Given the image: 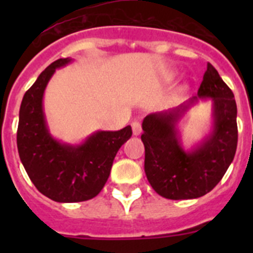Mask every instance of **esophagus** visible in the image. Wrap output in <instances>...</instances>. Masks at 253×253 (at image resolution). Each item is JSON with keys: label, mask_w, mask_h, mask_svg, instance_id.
I'll use <instances>...</instances> for the list:
<instances>
[{"label": "esophagus", "mask_w": 253, "mask_h": 253, "mask_svg": "<svg viewBox=\"0 0 253 253\" xmlns=\"http://www.w3.org/2000/svg\"><path fill=\"white\" fill-rule=\"evenodd\" d=\"M131 130H133L134 135H140V133H142V126H140L139 123L134 122L131 124Z\"/></svg>", "instance_id": "1"}]
</instances>
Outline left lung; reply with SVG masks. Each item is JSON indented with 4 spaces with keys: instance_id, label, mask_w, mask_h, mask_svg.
<instances>
[{
    "instance_id": "8db88e82",
    "label": "left lung",
    "mask_w": 253,
    "mask_h": 253,
    "mask_svg": "<svg viewBox=\"0 0 253 253\" xmlns=\"http://www.w3.org/2000/svg\"><path fill=\"white\" fill-rule=\"evenodd\" d=\"M200 99L212 100V125L202 140L187 150L178 128ZM142 129L144 171L154 191L171 200L200 198L218 185L236 154L238 129L234 95L218 71L208 64L198 96L173 109L149 114Z\"/></svg>"
}]
</instances>
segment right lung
I'll return each mask as SVG.
<instances>
[{"label":"right lung","mask_w":253,"mask_h":253,"mask_svg":"<svg viewBox=\"0 0 253 253\" xmlns=\"http://www.w3.org/2000/svg\"><path fill=\"white\" fill-rule=\"evenodd\" d=\"M60 58L46 67L22 97L17 126V151L31 182L58 203L86 202L106 184L114 158L129 138L131 128L97 130L78 144L62 142L49 131L44 92L55 69L72 63Z\"/></svg>","instance_id":"add662e5"}]
</instances>
